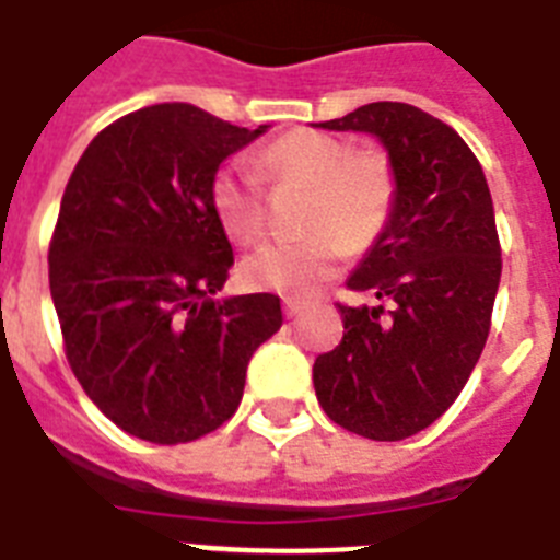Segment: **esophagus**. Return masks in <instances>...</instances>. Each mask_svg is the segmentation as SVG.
I'll return each instance as SVG.
<instances>
[{"mask_svg": "<svg viewBox=\"0 0 560 560\" xmlns=\"http://www.w3.org/2000/svg\"><path fill=\"white\" fill-rule=\"evenodd\" d=\"M302 311L304 302H299V299H284V316H288V319H295Z\"/></svg>", "mask_w": 560, "mask_h": 560, "instance_id": "obj_1", "label": "esophagus"}]
</instances>
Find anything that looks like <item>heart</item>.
<instances>
[{"label": "heart", "instance_id": "heart-1", "mask_svg": "<svg viewBox=\"0 0 560 560\" xmlns=\"http://www.w3.org/2000/svg\"><path fill=\"white\" fill-rule=\"evenodd\" d=\"M258 177L272 192H307L302 233L307 238L272 244L241 261V279L256 290L307 299L342 270L348 249L359 253L385 233L397 175L383 152L353 149L348 140L316 129H295L256 154ZM209 207L238 244L267 233V198L256 177L218 170L209 180Z\"/></svg>", "mask_w": 560, "mask_h": 560}]
</instances>
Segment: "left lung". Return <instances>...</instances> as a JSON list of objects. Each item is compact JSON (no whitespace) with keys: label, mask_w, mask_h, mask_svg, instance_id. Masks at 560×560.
<instances>
[{"label":"left lung","mask_w":560,"mask_h":560,"mask_svg":"<svg viewBox=\"0 0 560 560\" xmlns=\"http://www.w3.org/2000/svg\"><path fill=\"white\" fill-rule=\"evenodd\" d=\"M327 131L374 135L397 175L385 233L348 288L388 302L339 304L342 342L313 362L319 406L368 440H406L448 411L483 353L501 284L489 184L452 126L408 103H368Z\"/></svg>","instance_id":"1"}]
</instances>
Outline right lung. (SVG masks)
I'll list each match as a JSON object with an SVG mask.
<instances>
[{
	"label": "right lung",
	"mask_w": 560,
	"mask_h": 560,
	"mask_svg": "<svg viewBox=\"0 0 560 560\" xmlns=\"http://www.w3.org/2000/svg\"><path fill=\"white\" fill-rule=\"evenodd\" d=\"M270 126L189 103L120 117L91 140L59 203L48 279L71 371L108 420L189 443L235 413L279 295H221L233 247L209 207L218 166Z\"/></svg>",
	"instance_id": "right-lung-1"
}]
</instances>
